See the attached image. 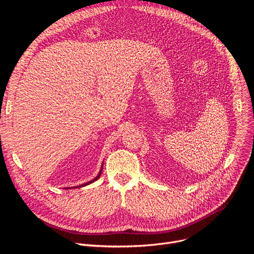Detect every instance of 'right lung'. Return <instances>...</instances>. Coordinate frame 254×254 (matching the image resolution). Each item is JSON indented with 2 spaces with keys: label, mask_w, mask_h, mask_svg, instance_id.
I'll return each mask as SVG.
<instances>
[{
  "label": "right lung",
  "mask_w": 254,
  "mask_h": 254,
  "mask_svg": "<svg viewBox=\"0 0 254 254\" xmlns=\"http://www.w3.org/2000/svg\"><path fill=\"white\" fill-rule=\"evenodd\" d=\"M103 163H102V166H101V169H100V172H99V174L96 176V178H93L92 180H90V181H88V182H86V183H83V184H81V185H78V186H74V188H70V189H78V188H82V186H86V185H88V184H91V183H93L95 181H97L100 177H101V174H102V170H103ZM65 190H68V188H66Z\"/></svg>",
  "instance_id": "1"
}]
</instances>
